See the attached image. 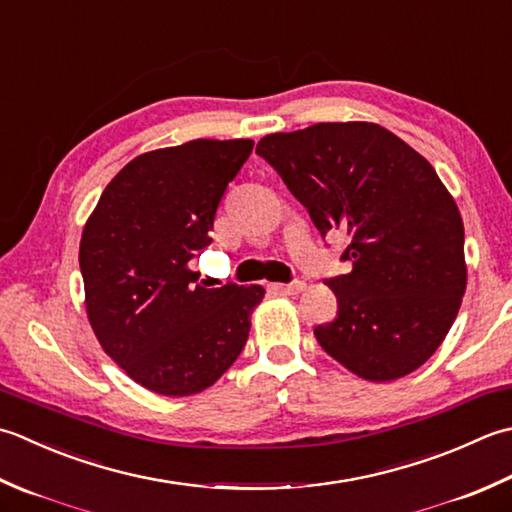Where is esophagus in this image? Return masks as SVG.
Instances as JSON below:
<instances>
[{"mask_svg": "<svg viewBox=\"0 0 512 512\" xmlns=\"http://www.w3.org/2000/svg\"><path fill=\"white\" fill-rule=\"evenodd\" d=\"M304 288H306L304 282H290V284H277L275 286V290H279V293H284V295H297V293H302Z\"/></svg>", "mask_w": 512, "mask_h": 512, "instance_id": "esophagus-1", "label": "esophagus"}]
</instances>
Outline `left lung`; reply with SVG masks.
Instances as JSON below:
<instances>
[{"label":"left lung","mask_w":512,"mask_h":512,"mask_svg":"<svg viewBox=\"0 0 512 512\" xmlns=\"http://www.w3.org/2000/svg\"><path fill=\"white\" fill-rule=\"evenodd\" d=\"M315 228L348 233V275L326 279V353L368 382L413 373L444 342L466 290L464 222L426 159L390 130L328 122L259 139Z\"/></svg>","instance_id":"left-lung-1"}]
</instances>
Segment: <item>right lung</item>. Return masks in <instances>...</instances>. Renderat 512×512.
<instances>
[{
    "label": "right lung",
    "instance_id": "1",
    "mask_svg": "<svg viewBox=\"0 0 512 512\" xmlns=\"http://www.w3.org/2000/svg\"><path fill=\"white\" fill-rule=\"evenodd\" d=\"M250 153V139L150 150L119 170L84 226L88 322L106 355L153 393H202L246 346L264 288H206L188 262L213 242L217 206Z\"/></svg>",
    "mask_w": 512,
    "mask_h": 512
}]
</instances>
